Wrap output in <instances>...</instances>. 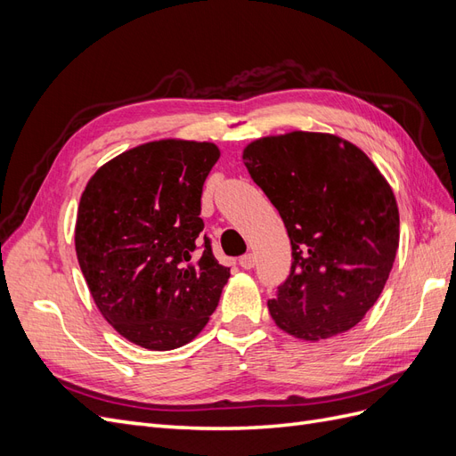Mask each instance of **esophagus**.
Masks as SVG:
<instances>
[{
	"label": "esophagus",
	"mask_w": 456,
	"mask_h": 456,
	"mask_svg": "<svg viewBox=\"0 0 456 456\" xmlns=\"http://www.w3.org/2000/svg\"><path fill=\"white\" fill-rule=\"evenodd\" d=\"M255 265H256V258H255L253 253H247V255H243V256L240 258V266H241L243 270H251V268H255Z\"/></svg>",
	"instance_id": "esophagus-1"
}]
</instances>
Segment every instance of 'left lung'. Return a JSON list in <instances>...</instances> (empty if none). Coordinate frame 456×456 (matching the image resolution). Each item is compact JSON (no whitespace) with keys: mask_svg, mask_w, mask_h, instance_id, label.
<instances>
[{"mask_svg":"<svg viewBox=\"0 0 456 456\" xmlns=\"http://www.w3.org/2000/svg\"><path fill=\"white\" fill-rule=\"evenodd\" d=\"M243 163L291 240V272L268 300L275 325L320 340L360 323L399 245L395 196L375 163L340 136L306 131L251 142Z\"/></svg>","mask_w":456,"mask_h":456,"instance_id":"1","label":"left lung"}]
</instances>
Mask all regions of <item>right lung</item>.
<instances>
[{"mask_svg":"<svg viewBox=\"0 0 456 456\" xmlns=\"http://www.w3.org/2000/svg\"><path fill=\"white\" fill-rule=\"evenodd\" d=\"M218 158L213 142H146L104 163L81 194L79 268L104 320L136 346H184L218 305L230 268L200 236L203 183Z\"/></svg>","mask_w":456,"mask_h":456,"instance_id":"1","label":"right lung"}]
</instances>
